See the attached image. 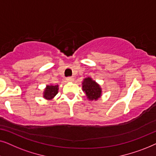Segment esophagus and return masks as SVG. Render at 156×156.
I'll return each mask as SVG.
<instances>
[{"label":"esophagus","instance_id":"1","mask_svg":"<svg viewBox=\"0 0 156 156\" xmlns=\"http://www.w3.org/2000/svg\"><path fill=\"white\" fill-rule=\"evenodd\" d=\"M66 80H67V81H68V82H72V81L74 79H73V77H70V76H69V77H67Z\"/></svg>","mask_w":156,"mask_h":156}]
</instances>
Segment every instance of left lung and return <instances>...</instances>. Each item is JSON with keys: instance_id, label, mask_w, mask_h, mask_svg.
<instances>
[{"instance_id": "obj_1", "label": "left lung", "mask_w": 156, "mask_h": 156, "mask_svg": "<svg viewBox=\"0 0 156 156\" xmlns=\"http://www.w3.org/2000/svg\"><path fill=\"white\" fill-rule=\"evenodd\" d=\"M83 91L86 94L89 100H97L101 96V89L91 78H86L82 83Z\"/></svg>"}]
</instances>
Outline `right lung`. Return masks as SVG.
Returning a JSON list of instances; mask_svg holds the SVG:
<instances>
[{
	"instance_id": "1",
	"label": "right lung",
	"mask_w": 156,
	"mask_h": 156,
	"mask_svg": "<svg viewBox=\"0 0 156 156\" xmlns=\"http://www.w3.org/2000/svg\"><path fill=\"white\" fill-rule=\"evenodd\" d=\"M58 86H48L44 92V97L47 99H50L57 94Z\"/></svg>"
}]
</instances>
